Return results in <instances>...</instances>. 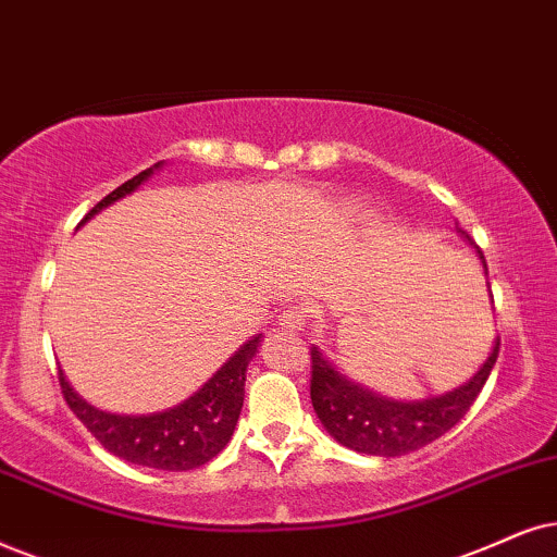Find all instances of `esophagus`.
I'll return each instance as SVG.
<instances>
[{
    "label": "esophagus",
    "mask_w": 557,
    "mask_h": 557,
    "mask_svg": "<svg viewBox=\"0 0 557 557\" xmlns=\"http://www.w3.org/2000/svg\"><path fill=\"white\" fill-rule=\"evenodd\" d=\"M306 321H308V315L302 306H287L283 315H280V326L290 329V331H300L302 326H306Z\"/></svg>",
    "instance_id": "esophagus-1"
}]
</instances>
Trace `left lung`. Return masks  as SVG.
<instances>
[{
    "instance_id": "1",
    "label": "left lung",
    "mask_w": 557,
    "mask_h": 557,
    "mask_svg": "<svg viewBox=\"0 0 557 557\" xmlns=\"http://www.w3.org/2000/svg\"><path fill=\"white\" fill-rule=\"evenodd\" d=\"M468 238L466 231H460ZM470 242V238H468ZM483 262V251H478ZM485 270V262H483ZM488 274V270H485ZM502 339L496 336L488 360L468 383L426 400L383 398L342 375L319 347H311V400L315 417L344 447L375 457H398L421 449L449 432L481 396L494 370Z\"/></svg>"
}]
</instances>
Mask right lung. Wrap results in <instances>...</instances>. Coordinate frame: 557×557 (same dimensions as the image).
I'll return each mask as SVG.
<instances>
[{
  "label": "right lung",
  "mask_w": 557,
  "mask_h": 557,
  "mask_svg": "<svg viewBox=\"0 0 557 557\" xmlns=\"http://www.w3.org/2000/svg\"><path fill=\"white\" fill-rule=\"evenodd\" d=\"M159 166L161 161L144 169L133 180L123 182L117 189H112L108 197H102L84 215L82 223H87L91 215L100 213L102 208L112 206L121 197L131 195ZM259 344H262V334L246 342L234 357H228V362L187 400H182L174 408H166V411L146 413V417H121V413L100 411V408L87 404L72 388V383L63 375V370H59V383L63 398H66L69 408L76 413V419L95 434V440L108 453L123 457V460L133 462V466L180 473V470L206 466V462L213 460L228 445L244 406L246 368L255 360Z\"/></svg>",
  "instance_id": "obj_1"
}]
</instances>
